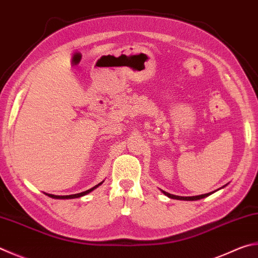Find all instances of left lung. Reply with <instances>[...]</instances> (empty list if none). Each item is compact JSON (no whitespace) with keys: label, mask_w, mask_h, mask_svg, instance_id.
I'll return each instance as SVG.
<instances>
[{"label":"left lung","mask_w":258,"mask_h":258,"mask_svg":"<svg viewBox=\"0 0 258 258\" xmlns=\"http://www.w3.org/2000/svg\"><path fill=\"white\" fill-rule=\"evenodd\" d=\"M227 185H224V186H222L221 188H223V187H226ZM220 189V188H219ZM218 189V190H219ZM163 194H165L166 196H168V198L169 199H174V200H181V201H198V200H201V199H204V198H208L209 195H211V194H213L214 191H217V190H214V191H211V193H208V194H202V195H198V196H178V195H172V194H169V193H167V191H165V190H162V189H160Z\"/></svg>","instance_id":"obj_1"}]
</instances>
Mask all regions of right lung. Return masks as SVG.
Returning a JSON list of instances; mask_svg holds the SVG:
<instances>
[{
    "mask_svg": "<svg viewBox=\"0 0 258 258\" xmlns=\"http://www.w3.org/2000/svg\"><path fill=\"white\" fill-rule=\"evenodd\" d=\"M102 182H104V180H102L101 182H99V184H98V185L93 186L92 188L88 189V190H86V191H82V193L72 194V195H53V194H46V195H48L49 198H51V199H56V200H69V199H78V198H81V196H84V195L89 194V193H90V191H92L93 189H96L97 187H99V186L102 184Z\"/></svg>",
    "mask_w": 258,
    "mask_h": 258,
    "instance_id": "1",
    "label": "right lung"
}]
</instances>
